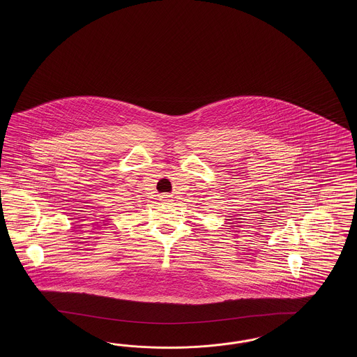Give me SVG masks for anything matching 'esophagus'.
<instances>
[{
    "instance_id": "34e87169",
    "label": "esophagus",
    "mask_w": 357,
    "mask_h": 357,
    "mask_svg": "<svg viewBox=\"0 0 357 357\" xmlns=\"http://www.w3.org/2000/svg\"><path fill=\"white\" fill-rule=\"evenodd\" d=\"M169 197H170V196H167V195H163V196H161V199H162L163 202H167V200H169Z\"/></svg>"
}]
</instances>
